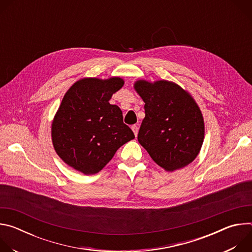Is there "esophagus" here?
Segmentation results:
<instances>
[{
	"label": "esophagus",
	"mask_w": 252,
	"mask_h": 252,
	"mask_svg": "<svg viewBox=\"0 0 252 252\" xmlns=\"http://www.w3.org/2000/svg\"><path fill=\"white\" fill-rule=\"evenodd\" d=\"M131 129H132V131H133V133H134V135L135 136H137V133H138V127H137V126H131Z\"/></svg>",
	"instance_id": "obj_1"
}]
</instances>
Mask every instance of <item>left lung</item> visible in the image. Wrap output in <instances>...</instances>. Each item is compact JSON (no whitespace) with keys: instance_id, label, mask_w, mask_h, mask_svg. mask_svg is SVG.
Masks as SVG:
<instances>
[{"instance_id":"8db88e82","label":"left lung","mask_w":252,"mask_h":252,"mask_svg":"<svg viewBox=\"0 0 252 252\" xmlns=\"http://www.w3.org/2000/svg\"><path fill=\"white\" fill-rule=\"evenodd\" d=\"M133 87L146 103L138 142L167 171L192 162L204 138L202 114L193 97L168 81L139 80Z\"/></svg>"}]
</instances>
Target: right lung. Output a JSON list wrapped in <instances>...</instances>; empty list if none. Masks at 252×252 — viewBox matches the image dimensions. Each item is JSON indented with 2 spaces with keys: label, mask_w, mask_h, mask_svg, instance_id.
<instances>
[{
  "label": "right lung",
  "mask_w": 252,
  "mask_h": 252,
  "mask_svg": "<svg viewBox=\"0 0 252 252\" xmlns=\"http://www.w3.org/2000/svg\"><path fill=\"white\" fill-rule=\"evenodd\" d=\"M124 84L119 77L85 78L67 90L52 124L55 151L67 165L94 174L134 138L120 107L109 102Z\"/></svg>",
  "instance_id": "1"
}]
</instances>
